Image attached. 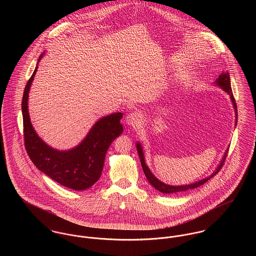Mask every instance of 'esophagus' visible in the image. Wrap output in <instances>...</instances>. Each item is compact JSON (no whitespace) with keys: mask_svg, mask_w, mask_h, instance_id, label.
Wrapping results in <instances>:
<instances>
[{"mask_svg":"<svg viewBox=\"0 0 256 256\" xmlns=\"http://www.w3.org/2000/svg\"><path fill=\"white\" fill-rule=\"evenodd\" d=\"M126 122L128 125L133 127H139L142 123V116L138 112H132L127 115Z\"/></svg>","mask_w":256,"mask_h":256,"instance_id":"34e87169","label":"esophagus"}]
</instances>
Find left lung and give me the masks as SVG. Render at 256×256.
Segmentation results:
<instances>
[{
	"label": "left lung",
	"instance_id": "1",
	"mask_svg": "<svg viewBox=\"0 0 256 256\" xmlns=\"http://www.w3.org/2000/svg\"><path fill=\"white\" fill-rule=\"evenodd\" d=\"M216 84H218L220 88L222 90H224L226 94H230V98L232 100V106L234 108V111H236V124L238 122V108H236V100H234V94H232V86H230V74L228 72L226 73H222L219 76V78L216 80L215 82ZM228 150H226L224 154V158H222L220 162L218 168H216V170L208 178H203L202 180H199L197 182L191 183V184H188V185H178V186H174V185H168V184H166V183L162 182L160 180H158L152 174V172L150 170V168L146 166V162H145V158H144V152H143V148L141 146V144L138 142L137 143V150H138V154H139V156H140V160H141V164H142V168H143V170H144V174L146 176V180L148 182L150 183L152 185L154 188H156L158 191L162 192V193H164V194H176V193H182L184 191H188L190 189H194L196 187H199L201 185H203L204 183L207 182L210 178H212L214 176H216L220 172V170L222 168L224 162V160H226V152H228Z\"/></svg>",
	"mask_w": 256,
	"mask_h": 256
}]
</instances>
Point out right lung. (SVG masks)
Segmentation results:
<instances>
[{"label": "right lung", "mask_w": 256, "mask_h": 256, "mask_svg": "<svg viewBox=\"0 0 256 256\" xmlns=\"http://www.w3.org/2000/svg\"><path fill=\"white\" fill-rule=\"evenodd\" d=\"M43 54L39 56L38 62ZM37 68L38 66L26 86L22 102L28 154L39 170L56 182L74 190L88 189L100 180L106 152L123 132L120 123L123 114L116 112L100 118L80 145L69 150H58L48 146L37 135L28 113V92Z\"/></svg>", "instance_id": "right-lung-1"}]
</instances>
